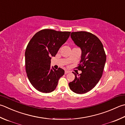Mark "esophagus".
I'll return each instance as SVG.
<instances>
[{
  "instance_id": "obj_1",
  "label": "esophagus",
  "mask_w": 125,
  "mask_h": 125,
  "mask_svg": "<svg viewBox=\"0 0 125 125\" xmlns=\"http://www.w3.org/2000/svg\"><path fill=\"white\" fill-rule=\"evenodd\" d=\"M70 73V72H69L68 70H65V72H64L65 74H67L68 73Z\"/></svg>"
}]
</instances>
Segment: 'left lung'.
Here are the masks:
<instances>
[{
  "mask_svg": "<svg viewBox=\"0 0 125 125\" xmlns=\"http://www.w3.org/2000/svg\"><path fill=\"white\" fill-rule=\"evenodd\" d=\"M71 38L81 50V57L78 69L81 74L73 72L75 79L69 86L76 94H84L97 84L101 78L106 61L104 46L93 34L85 31L73 32Z\"/></svg>",
  "mask_w": 125,
  "mask_h": 125,
  "instance_id": "obj_1",
  "label": "left lung"
}]
</instances>
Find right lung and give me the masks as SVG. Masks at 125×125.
I'll return each mask as SVG.
<instances>
[{"label": "right lung", "instance_id": "right-lung-1", "mask_svg": "<svg viewBox=\"0 0 125 125\" xmlns=\"http://www.w3.org/2000/svg\"><path fill=\"white\" fill-rule=\"evenodd\" d=\"M70 33L44 29L37 32L29 42L25 52L26 72L29 81L38 91L52 92L64 74L62 68L56 70L51 68V58L55 57Z\"/></svg>", "mask_w": 125, "mask_h": 125}]
</instances>
